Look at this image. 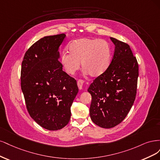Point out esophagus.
Segmentation results:
<instances>
[{"mask_svg": "<svg viewBox=\"0 0 160 160\" xmlns=\"http://www.w3.org/2000/svg\"><path fill=\"white\" fill-rule=\"evenodd\" d=\"M84 81L83 80H78V81L77 82V84H78V88L80 90H82V88H83V84H84Z\"/></svg>", "mask_w": 160, "mask_h": 160, "instance_id": "34e87169", "label": "esophagus"}]
</instances>
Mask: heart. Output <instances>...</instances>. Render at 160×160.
Returning <instances> with one entry per match:
<instances>
[{"instance_id":"obj_1","label":"heart","mask_w":160,"mask_h":160,"mask_svg":"<svg viewBox=\"0 0 160 160\" xmlns=\"http://www.w3.org/2000/svg\"><path fill=\"white\" fill-rule=\"evenodd\" d=\"M68 52L64 51L60 56V64L66 72L73 75L82 63L85 72L92 77L104 74L112 60L111 46L104 40L82 38L72 42Z\"/></svg>"}]
</instances>
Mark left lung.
<instances>
[{
	"label": "left lung",
	"instance_id": "obj_1",
	"mask_svg": "<svg viewBox=\"0 0 160 160\" xmlns=\"http://www.w3.org/2000/svg\"><path fill=\"white\" fill-rule=\"evenodd\" d=\"M110 39L115 45L110 64L88 89L92 96L91 120L104 128L115 127L125 119L136 98L139 75L138 61L130 46Z\"/></svg>",
	"mask_w": 160,
	"mask_h": 160
}]
</instances>
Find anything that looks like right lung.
<instances>
[{"mask_svg":"<svg viewBox=\"0 0 160 160\" xmlns=\"http://www.w3.org/2000/svg\"><path fill=\"white\" fill-rule=\"evenodd\" d=\"M65 34L44 37L26 52L20 80L29 114L38 125L58 130L68 124L78 92L76 81L62 70L59 46Z\"/></svg>","mask_w":160,"mask_h":160,"instance_id":"obj_1","label":"right lung"}]
</instances>
